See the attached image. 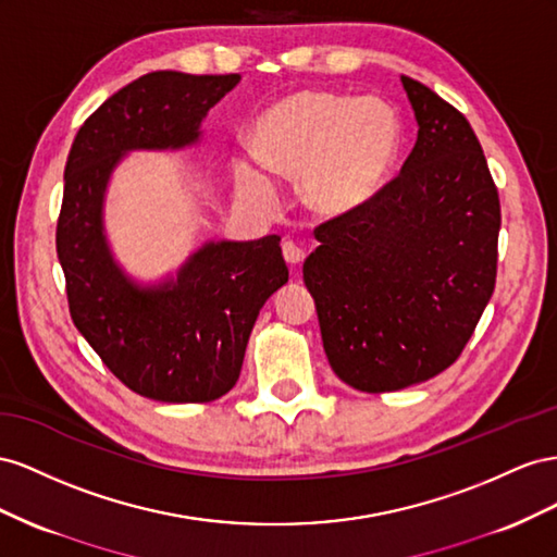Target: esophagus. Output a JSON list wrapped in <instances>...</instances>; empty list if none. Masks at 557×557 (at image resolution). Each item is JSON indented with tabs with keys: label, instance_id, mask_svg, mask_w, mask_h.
Wrapping results in <instances>:
<instances>
[{
	"label": "esophagus",
	"instance_id": "1",
	"mask_svg": "<svg viewBox=\"0 0 557 557\" xmlns=\"http://www.w3.org/2000/svg\"><path fill=\"white\" fill-rule=\"evenodd\" d=\"M282 253H284V261L292 263V265H298L300 261L306 259V251L300 249L296 243H292V240H287V243L282 245Z\"/></svg>",
	"mask_w": 557,
	"mask_h": 557
}]
</instances>
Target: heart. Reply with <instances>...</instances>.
<instances>
[{
    "instance_id": "heart-1",
    "label": "heart",
    "mask_w": 557,
    "mask_h": 557,
    "mask_svg": "<svg viewBox=\"0 0 557 557\" xmlns=\"http://www.w3.org/2000/svg\"><path fill=\"white\" fill-rule=\"evenodd\" d=\"M399 137V119L380 98L306 88L263 111L253 123L251 151L268 170L300 174L308 208L343 214L383 186ZM235 180L249 190L268 188L263 170L247 158L235 161Z\"/></svg>"
}]
</instances>
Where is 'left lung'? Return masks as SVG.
<instances>
[{
	"label": "left lung",
	"mask_w": 557,
	"mask_h": 557,
	"mask_svg": "<svg viewBox=\"0 0 557 557\" xmlns=\"http://www.w3.org/2000/svg\"><path fill=\"white\" fill-rule=\"evenodd\" d=\"M418 141L359 208L314 228L304 282L333 373L394 392L462 355L497 280L499 194L465 114L401 76Z\"/></svg>",
	"instance_id": "left-lung-1"
}]
</instances>
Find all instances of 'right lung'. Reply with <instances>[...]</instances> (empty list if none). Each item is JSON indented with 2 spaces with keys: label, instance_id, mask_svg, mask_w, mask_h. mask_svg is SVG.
<instances>
[{
  "label": "right lung",
  "instance_id": "1",
  "mask_svg": "<svg viewBox=\"0 0 557 557\" xmlns=\"http://www.w3.org/2000/svg\"><path fill=\"white\" fill-rule=\"evenodd\" d=\"M240 74L151 72L102 102L78 128L65 165L55 247L74 326L121 383L165 404H208L240 377L259 310L289 268L277 235L208 243L177 280L141 287L107 245L102 205L125 151L196 145L208 111Z\"/></svg>",
  "mask_w": 557,
  "mask_h": 557
}]
</instances>
